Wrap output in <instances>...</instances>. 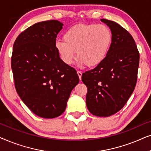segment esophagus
<instances>
[{"mask_svg": "<svg viewBox=\"0 0 151 151\" xmlns=\"http://www.w3.org/2000/svg\"><path fill=\"white\" fill-rule=\"evenodd\" d=\"M77 73H78V76H79V78H80V80H81V78H82V73L81 71H77Z\"/></svg>", "mask_w": 151, "mask_h": 151, "instance_id": "34e87169", "label": "esophagus"}]
</instances>
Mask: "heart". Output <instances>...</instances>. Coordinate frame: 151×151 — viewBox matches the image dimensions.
Masks as SVG:
<instances>
[{"label":"heart","mask_w":151,"mask_h":151,"mask_svg":"<svg viewBox=\"0 0 151 151\" xmlns=\"http://www.w3.org/2000/svg\"><path fill=\"white\" fill-rule=\"evenodd\" d=\"M63 40L55 42V48L64 63L70 65L76 51L78 63L96 67L106 58L113 41L108 27L102 24H80L69 29Z\"/></svg>","instance_id":"b5f03b06"}]
</instances>
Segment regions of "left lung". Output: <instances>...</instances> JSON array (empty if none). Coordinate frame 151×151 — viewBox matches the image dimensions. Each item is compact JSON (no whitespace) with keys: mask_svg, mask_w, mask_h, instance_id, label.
Wrapping results in <instances>:
<instances>
[{"mask_svg":"<svg viewBox=\"0 0 151 151\" xmlns=\"http://www.w3.org/2000/svg\"><path fill=\"white\" fill-rule=\"evenodd\" d=\"M111 29L113 41L104 61L82 75L87 87L86 106L93 115L111 116L123 108L135 89L139 53L130 33L114 21L101 20Z\"/></svg>","mask_w":151,"mask_h":151,"instance_id":"obj_1","label":"left lung"}]
</instances>
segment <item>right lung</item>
<instances>
[{
	"instance_id": "obj_1",
	"label": "right lung",
	"mask_w": 151,
	"mask_h": 151,
	"mask_svg": "<svg viewBox=\"0 0 151 151\" xmlns=\"http://www.w3.org/2000/svg\"><path fill=\"white\" fill-rule=\"evenodd\" d=\"M63 24L55 20L33 24L14 43L11 65L18 96L34 114L54 118L65 111L77 72L60 58L55 48Z\"/></svg>"
}]
</instances>
